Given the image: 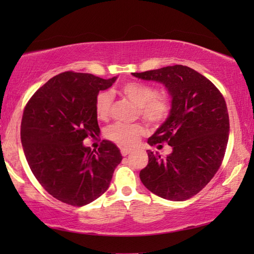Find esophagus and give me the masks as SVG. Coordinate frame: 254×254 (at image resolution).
Returning <instances> with one entry per match:
<instances>
[{
  "label": "esophagus",
  "instance_id": "1",
  "mask_svg": "<svg viewBox=\"0 0 254 254\" xmlns=\"http://www.w3.org/2000/svg\"><path fill=\"white\" fill-rule=\"evenodd\" d=\"M132 152V149H127V148H121V153H122V156L123 157H126V156H127L128 153H131Z\"/></svg>",
  "mask_w": 254,
  "mask_h": 254
}]
</instances>
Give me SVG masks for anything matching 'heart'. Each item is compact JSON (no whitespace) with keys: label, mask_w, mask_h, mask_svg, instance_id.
Instances as JSON below:
<instances>
[{"label":"heart","mask_w":254,"mask_h":254,"mask_svg":"<svg viewBox=\"0 0 254 254\" xmlns=\"http://www.w3.org/2000/svg\"><path fill=\"white\" fill-rule=\"evenodd\" d=\"M120 93L137 106L139 115L149 124H160L170 113V100L163 94H157V89L151 85L130 81L120 87ZM112 94L103 91L95 98V112L98 119L109 118L112 107ZM144 128L139 123L117 122L107 127L105 134L111 141L122 147H132L143 134Z\"/></svg>","instance_id":"heart-1"}]
</instances>
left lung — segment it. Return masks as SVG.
I'll use <instances>...</instances> for the list:
<instances>
[{"instance_id": "obj_1", "label": "left lung", "mask_w": 254, "mask_h": 254, "mask_svg": "<svg viewBox=\"0 0 254 254\" xmlns=\"http://www.w3.org/2000/svg\"><path fill=\"white\" fill-rule=\"evenodd\" d=\"M136 78L161 83L171 96L169 117L148 139L150 145L167 142L166 157L147 150L149 162L140 179L159 197L190 198L217 173L229 141L230 120L224 97L212 81L187 66L175 65L132 72Z\"/></svg>"}]
</instances>
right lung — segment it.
I'll use <instances>...</instances> for the list:
<instances>
[{
  "mask_svg": "<svg viewBox=\"0 0 254 254\" xmlns=\"http://www.w3.org/2000/svg\"><path fill=\"white\" fill-rule=\"evenodd\" d=\"M118 77L103 79L65 71L30 98L21 122V142L34 177L49 194L72 206L98 198L122 161L120 149L103 140L96 150L83 141L100 133L95 98Z\"/></svg>",
  "mask_w": 254,
  "mask_h": 254,
  "instance_id": "add662e5",
  "label": "right lung"
}]
</instances>
